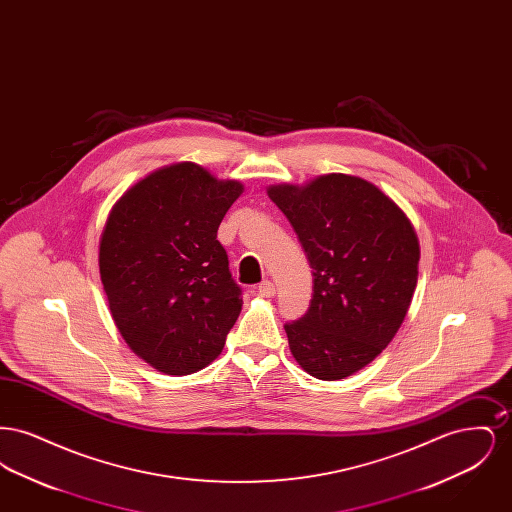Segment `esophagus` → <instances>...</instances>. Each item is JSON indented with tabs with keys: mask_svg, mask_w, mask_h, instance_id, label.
<instances>
[{
	"mask_svg": "<svg viewBox=\"0 0 512 512\" xmlns=\"http://www.w3.org/2000/svg\"><path fill=\"white\" fill-rule=\"evenodd\" d=\"M257 290H259V295H263V297H272L276 293V286L270 280H265V282L259 284Z\"/></svg>",
	"mask_w": 512,
	"mask_h": 512,
	"instance_id": "34e87169",
	"label": "esophagus"
}]
</instances>
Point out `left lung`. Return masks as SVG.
Returning a JSON list of instances; mask_svg holds the SVG:
<instances>
[{
  "mask_svg": "<svg viewBox=\"0 0 512 512\" xmlns=\"http://www.w3.org/2000/svg\"><path fill=\"white\" fill-rule=\"evenodd\" d=\"M267 194L313 268L309 311L284 324L293 359L318 380L370 365L413 301L420 245L409 217L372 182L332 172Z\"/></svg>",
  "mask_w": 512,
  "mask_h": 512,
  "instance_id": "8db88e82",
  "label": "left lung"
}]
</instances>
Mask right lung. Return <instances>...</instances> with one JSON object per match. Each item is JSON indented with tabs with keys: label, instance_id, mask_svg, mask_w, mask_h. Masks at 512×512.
<instances>
[{
	"label": "right lung",
	"instance_id": "right-lung-1",
	"mask_svg": "<svg viewBox=\"0 0 512 512\" xmlns=\"http://www.w3.org/2000/svg\"><path fill=\"white\" fill-rule=\"evenodd\" d=\"M244 194L195 163H174L128 188L99 238L109 311L147 365L186 376L211 365L242 311V290L217 240Z\"/></svg>",
	"mask_w": 512,
	"mask_h": 512
}]
</instances>
